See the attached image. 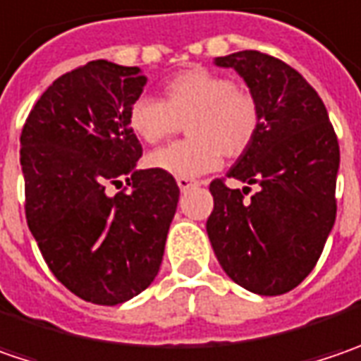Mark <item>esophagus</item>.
I'll return each instance as SVG.
<instances>
[{
	"label": "esophagus",
	"mask_w": 361,
	"mask_h": 361,
	"mask_svg": "<svg viewBox=\"0 0 361 361\" xmlns=\"http://www.w3.org/2000/svg\"><path fill=\"white\" fill-rule=\"evenodd\" d=\"M176 185H178V189L185 192V190H189V189H192V187H197L199 183H197V180H190V178H183V176H180V178H176Z\"/></svg>",
	"instance_id": "obj_1"
}]
</instances>
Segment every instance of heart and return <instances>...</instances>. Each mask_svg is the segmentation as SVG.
Here are the masks:
<instances>
[{
  "label": "heart",
  "mask_w": 361,
  "mask_h": 361,
  "mask_svg": "<svg viewBox=\"0 0 361 361\" xmlns=\"http://www.w3.org/2000/svg\"><path fill=\"white\" fill-rule=\"evenodd\" d=\"M164 99L142 95L128 109V123L140 140L158 144L187 128L189 140L148 154L146 164L172 176L192 178L217 169L221 154L240 158L260 132V103L252 91L224 75L192 66L162 87Z\"/></svg>",
  "instance_id": "1"
}]
</instances>
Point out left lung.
<instances>
[{
  "label": "left lung",
  "mask_w": 361,
  "mask_h": 361,
  "mask_svg": "<svg viewBox=\"0 0 361 361\" xmlns=\"http://www.w3.org/2000/svg\"><path fill=\"white\" fill-rule=\"evenodd\" d=\"M233 68L260 103L262 126L227 178L258 185L229 189L215 178L207 235L226 274L250 293L276 297L315 268L337 201L339 144L317 91L293 66L258 50L215 59Z\"/></svg>",
  "instance_id": "left-lung-1"
}]
</instances>
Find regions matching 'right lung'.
Masks as SVG:
<instances>
[{
	"mask_svg": "<svg viewBox=\"0 0 361 361\" xmlns=\"http://www.w3.org/2000/svg\"><path fill=\"white\" fill-rule=\"evenodd\" d=\"M144 85L137 66L91 61L46 89L20 135L27 227L52 274L95 305L152 284L180 195L172 174L135 169L128 109Z\"/></svg>",
	"mask_w": 361,
	"mask_h": 361,
	"instance_id": "obj_1",
	"label": "right lung"
}]
</instances>
